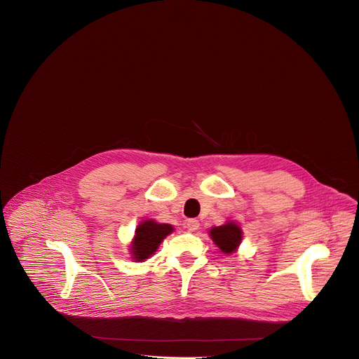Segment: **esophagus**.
<instances>
[{
  "label": "esophagus",
  "instance_id": "obj_1",
  "mask_svg": "<svg viewBox=\"0 0 359 359\" xmlns=\"http://www.w3.org/2000/svg\"><path fill=\"white\" fill-rule=\"evenodd\" d=\"M184 226H186L189 231H196V229H198L200 222H198L197 219H187L186 224H184Z\"/></svg>",
  "mask_w": 359,
  "mask_h": 359
}]
</instances>
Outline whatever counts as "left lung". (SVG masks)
<instances>
[{
  "mask_svg": "<svg viewBox=\"0 0 359 359\" xmlns=\"http://www.w3.org/2000/svg\"><path fill=\"white\" fill-rule=\"evenodd\" d=\"M208 235L224 255L235 253L243 238L242 228L235 221H226L221 226H212Z\"/></svg>",
  "mask_w": 359,
  "mask_h": 359,
  "instance_id": "left-lung-1",
  "label": "left lung"
}]
</instances>
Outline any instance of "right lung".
Segmentation results:
<instances>
[{
	"instance_id": "add662e5",
	"label": "right lung",
	"mask_w": 359,
	"mask_h": 359,
	"mask_svg": "<svg viewBox=\"0 0 359 359\" xmlns=\"http://www.w3.org/2000/svg\"><path fill=\"white\" fill-rule=\"evenodd\" d=\"M175 228L170 224H159L155 219H144L137 228L130 243V255L135 263L149 259L159 248L162 241L170 235Z\"/></svg>"
}]
</instances>
